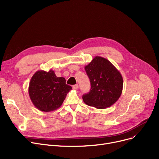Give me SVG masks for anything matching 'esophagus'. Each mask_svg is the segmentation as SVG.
Instances as JSON below:
<instances>
[{
  "label": "esophagus",
  "mask_w": 159,
  "mask_h": 159,
  "mask_svg": "<svg viewBox=\"0 0 159 159\" xmlns=\"http://www.w3.org/2000/svg\"><path fill=\"white\" fill-rule=\"evenodd\" d=\"M72 87H73V89H77L79 88V85L78 84H75V85H73Z\"/></svg>",
  "instance_id": "obj_1"
}]
</instances>
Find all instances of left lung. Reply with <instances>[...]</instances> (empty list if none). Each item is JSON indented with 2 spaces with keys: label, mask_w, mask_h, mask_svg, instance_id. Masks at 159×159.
<instances>
[{
  "label": "left lung",
  "mask_w": 159,
  "mask_h": 159,
  "mask_svg": "<svg viewBox=\"0 0 159 159\" xmlns=\"http://www.w3.org/2000/svg\"><path fill=\"white\" fill-rule=\"evenodd\" d=\"M85 71L91 89L82 99L88 106L104 109L114 105L121 95L123 80L120 72L107 59L95 57Z\"/></svg>",
  "instance_id": "obj_1"
}]
</instances>
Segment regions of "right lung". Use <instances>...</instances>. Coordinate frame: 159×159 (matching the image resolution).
Segmentation results:
<instances>
[{
    "label": "right lung",
    "mask_w": 159,
    "mask_h": 159,
    "mask_svg": "<svg viewBox=\"0 0 159 159\" xmlns=\"http://www.w3.org/2000/svg\"><path fill=\"white\" fill-rule=\"evenodd\" d=\"M72 89L64 77H57L54 71H38L32 77L29 87L31 101L38 110L51 112L58 108Z\"/></svg>",
    "instance_id": "obj_1"
}]
</instances>
